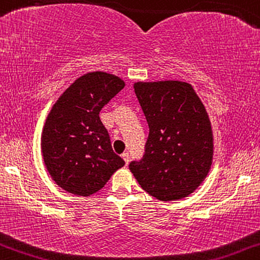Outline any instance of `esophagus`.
<instances>
[{"label": "esophagus", "mask_w": 260, "mask_h": 260, "mask_svg": "<svg viewBox=\"0 0 260 260\" xmlns=\"http://www.w3.org/2000/svg\"><path fill=\"white\" fill-rule=\"evenodd\" d=\"M121 156H122V159L125 160V162H126V164L130 161V154H129V152H127V151L124 152V154H122Z\"/></svg>", "instance_id": "obj_1"}]
</instances>
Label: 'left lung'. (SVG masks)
<instances>
[{"label":"left lung","instance_id":"obj_1","mask_svg":"<svg viewBox=\"0 0 260 260\" xmlns=\"http://www.w3.org/2000/svg\"><path fill=\"white\" fill-rule=\"evenodd\" d=\"M149 125L140 160L129 164L141 188L168 202L188 197L209 173L213 134L204 105L186 82H136Z\"/></svg>","mask_w":260,"mask_h":260}]
</instances>
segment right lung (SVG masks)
I'll return each mask as SVG.
<instances>
[{"mask_svg": "<svg viewBox=\"0 0 260 260\" xmlns=\"http://www.w3.org/2000/svg\"><path fill=\"white\" fill-rule=\"evenodd\" d=\"M115 75L96 71L79 77L60 96L42 131L45 165L58 186L76 195L105 186L125 161L114 152L101 109L124 89Z\"/></svg>", "mask_w": 260, "mask_h": 260, "instance_id": "right-lung-1", "label": "right lung"}]
</instances>
